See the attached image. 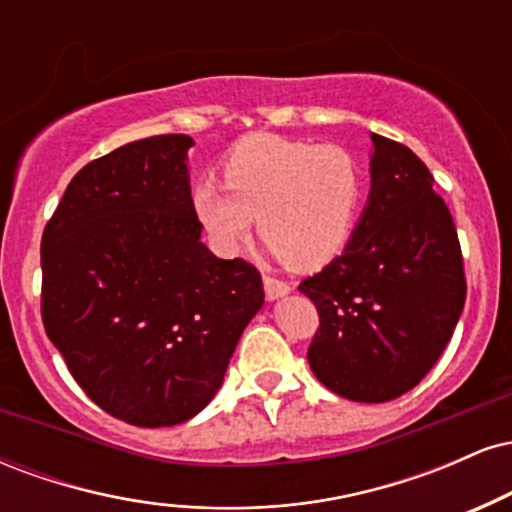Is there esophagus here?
<instances>
[{
	"label": "esophagus",
	"mask_w": 512,
	"mask_h": 512,
	"mask_svg": "<svg viewBox=\"0 0 512 512\" xmlns=\"http://www.w3.org/2000/svg\"><path fill=\"white\" fill-rule=\"evenodd\" d=\"M262 281H264V293H267L269 301H274V298L286 296V293L291 291V284H286V281L276 279V276L264 274V279H262Z\"/></svg>",
	"instance_id": "obj_1"
}]
</instances>
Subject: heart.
<instances>
[{"label":"heart","instance_id":"b5f03b06","mask_svg":"<svg viewBox=\"0 0 512 512\" xmlns=\"http://www.w3.org/2000/svg\"><path fill=\"white\" fill-rule=\"evenodd\" d=\"M223 185L202 182L192 209L221 255H236L260 216L272 255L298 269L327 264L354 228L361 178L354 156L337 144L255 134L233 146Z\"/></svg>","mask_w":512,"mask_h":512}]
</instances>
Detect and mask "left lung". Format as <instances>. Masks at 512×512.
<instances>
[{
	"mask_svg": "<svg viewBox=\"0 0 512 512\" xmlns=\"http://www.w3.org/2000/svg\"><path fill=\"white\" fill-rule=\"evenodd\" d=\"M370 197L342 255L301 281L320 315L308 361L334 395L390 402L424 380L467 296L448 204L409 146L370 134Z\"/></svg>",
	"mask_w": 512,
	"mask_h": 512,
	"instance_id": "left-lung-1",
	"label": "left lung"
}]
</instances>
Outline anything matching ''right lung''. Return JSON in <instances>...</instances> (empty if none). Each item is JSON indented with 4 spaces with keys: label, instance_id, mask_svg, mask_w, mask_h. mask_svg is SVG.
<instances>
[{
    "label": "right lung",
    "instance_id": "right-lung-1",
    "mask_svg": "<svg viewBox=\"0 0 512 512\" xmlns=\"http://www.w3.org/2000/svg\"><path fill=\"white\" fill-rule=\"evenodd\" d=\"M187 134L139 139L74 175L43 231L40 313L93 402L132 426H175L216 395L264 303L255 264L199 240Z\"/></svg>",
    "mask_w": 512,
    "mask_h": 512
}]
</instances>
